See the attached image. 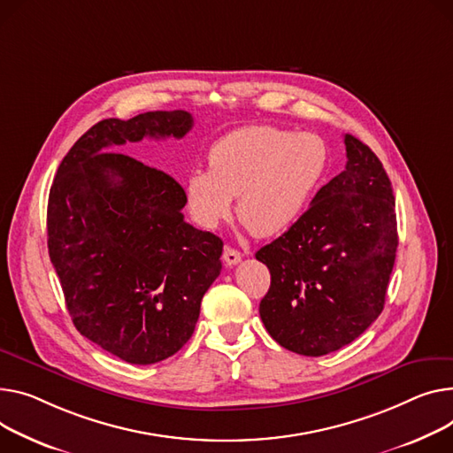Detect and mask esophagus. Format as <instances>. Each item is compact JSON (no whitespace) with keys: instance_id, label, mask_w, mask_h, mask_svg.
<instances>
[{"instance_id":"34e87169","label":"esophagus","mask_w":453,"mask_h":453,"mask_svg":"<svg viewBox=\"0 0 453 453\" xmlns=\"http://www.w3.org/2000/svg\"><path fill=\"white\" fill-rule=\"evenodd\" d=\"M240 260H242V253H240L238 250H234V248H231V246H226L224 248V262H226V265H236Z\"/></svg>"}]
</instances>
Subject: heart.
<instances>
[{
    "label": "heart",
    "instance_id": "1",
    "mask_svg": "<svg viewBox=\"0 0 453 453\" xmlns=\"http://www.w3.org/2000/svg\"><path fill=\"white\" fill-rule=\"evenodd\" d=\"M209 171H195L184 184L186 205L196 224L219 227L236 213L255 236H277L306 213L320 189L329 150L315 133L275 126H248L213 143Z\"/></svg>",
    "mask_w": 453,
    "mask_h": 453
}]
</instances>
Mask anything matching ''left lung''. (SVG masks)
Segmentation results:
<instances>
[{"instance_id":"8db88e82","label":"left lung","mask_w":453,"mask_h":453,"mask_svg":"<svg viewBox=\"0 0 453 453\" xmlns=\"http://www.w3.org/2000/svg\"><path fill=\"white\" fill-rule=\"evenodd\" d=\"M346 169L300 220L257 251L271 286L260 319L282 348L320 357L353 342L384 308L399 246L395 196L373 150L344 136Z\"/></svg>"}]
</instances>
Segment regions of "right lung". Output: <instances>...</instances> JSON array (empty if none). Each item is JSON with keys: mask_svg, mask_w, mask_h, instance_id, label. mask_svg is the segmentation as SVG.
I'll list each match as a JSON object with an SVG mask.
<instances>
[{"mask_svg": "<svg viewBox=\"0 0 453 453\" xmlns=\"http://www.w3.org/2000/svg\"><path fill=\"white\" fill-rule=\"evenodd\" d=\"M188 111L109 118L58 167L47 205L49 257L76 329L129 365H155L193 335L222 269V240L188 224L173 176L107 147L184 138Z\"/></svg>", "mask_w": 453, "mask_h": 453, "instance_id": "right-lung-1", "label": "right lung"}]
</instances>
